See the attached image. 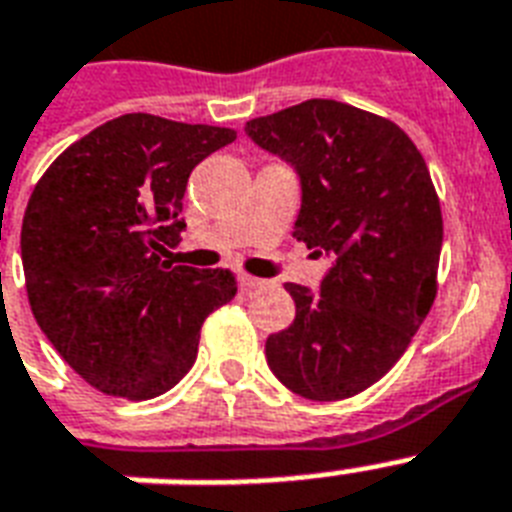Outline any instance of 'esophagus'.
<instances>
[{
	"label": "esophagus",
	"instance_id": "34e87169",
	"mask_svg": "<svg viewBox=\"0 0 512 512\" xmlns=\"http://www.w3.org/2000/svg\"><path fill=\"white\" fill-rule=\"evenodd\" d=\"M239 284H241V289H244V292H255V289L265 287L268 281H265V279H257V276H249V273H241V276H239Z\"/></svg>",
	"mask_w": 512,
	"mask_h": 512
}]
</instances>
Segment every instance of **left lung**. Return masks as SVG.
<instances>
[{
    "mask_svg": "<svg viewBox=\"0 0 512 512\" xmlns=\"http://www.w3.org/2000/svg\"><path fill=\"white\" fill-rule=\"evenodd\" d=\"M303 183L295 236L335 257L319 295L284 284L295 321L268 337L271 372L311 401H342L385 377L438 292L444 220L428 164L398 124L313 98L247 122Z\"/></svg>",
    "mask_w": 512,
    "mask_h": 512,
    "instance_id": "8db88e82",
    "label": "left lung"
}]
</instances>
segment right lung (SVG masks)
Returning <instances> with one entry per match:
<instances>
[{
  "label": "right lung",
  "mask_w": 512,
  "mask_h": 512,
  "mask_svg": "<svg viewBox=\"0 0 512 512\" xmlns=\"http://www.w3.org/2000/svg\"><path fill=\"white\" fill-rule=\"evenodd\" d=\"M228 127L124 114L76 140L31 191L20 255L36 324L100 393L148 401L196 361L201 324L236 273L172 265L183 193Z\"/></svg>",
  "instance_id": "obj_1"
}]
</instances>
